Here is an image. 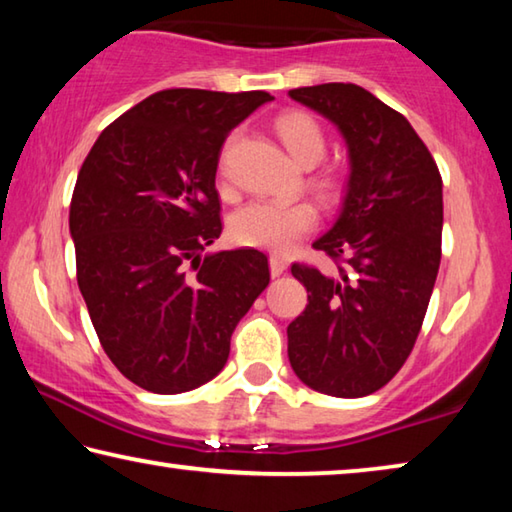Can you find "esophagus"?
I'll return each instance as SVG.
<instances>
[{
    "mask_svg": "<svg viewBox=\"0 0 512 512\" xmlns=\"http://www.w3.org/2000/svg\"><path fill=\"white\" fill-rule=\"evenodd\" d=\"M268 266H271L273 277H280L284 271H287V262H284V259L277 257V255H271V259H268Z\"/></svg>",
    "mask_w": 512,
    "mask_h": 512,
    "instance_id": "34e87169",
    "label": "esophagus"
}]
</instances>
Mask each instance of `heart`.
Returning a JSON list of instances; mask_svg holds the SVG:
<instances>
[{
	"label": "heart",
	"mask_w": 512,
	"mask_h": 512,
	"mask_svg": "<svg viewBox=\"0 0 512 512\" xmlns=\"http://www.w3.org/2000/svg\"><path fill=\"white\" fill-rule=\"evenodd\" d=\"M275 131L282 144L300 167H314L325 155V135L318 121L307 112H284L275 119ZM318 194L329 196L332 180L320 176L311 180ZM318 223L316 207L307 201H250L230 216V239L239 246L262 248L271 253H289L302 237H307Z\"/></svg>",
	"instance_id": "heart-1"
}]
</instances>
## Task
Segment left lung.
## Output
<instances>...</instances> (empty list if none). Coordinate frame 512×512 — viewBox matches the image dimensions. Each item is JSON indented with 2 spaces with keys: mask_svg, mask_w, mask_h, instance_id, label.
I'll return each instance as SVG.
<instances>
[{
  "mask_svg": "<svg viewBox=\"0 0 512 512\" xmlns=\"http://www.w3.org/2000/svg\"><path fill=\"white\" fill-rule=\"evenodd\" d=\"M339 128L350 155L348 192L327 235L314 241L339 277L293 264L309 305L287 327L289 361L318 393L363 397L404 366L440 266L443 178L400 112L354 83L289 90Z\"/></svg>",
  "mask_w": 512,
  "mask_h": 512,
  "instance_id": "obj_1",
  "label": "left lung"
}]
</instances>
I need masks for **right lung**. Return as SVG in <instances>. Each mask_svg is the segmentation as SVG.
<instances>
[{
  "mask_svg": "<svg viewBox=\"0 0 512 512\" xmlns=\"http://www.w3.org/2000/svg\"><path fill=\"white\" fill-rule=\"evenodd\" d=\"M268 92L162 90L99 135L76 178V280L103 350L144 391H192L223 370L230 336L271 273L219 239L225 137Z\"/></svg>",
  "mask_w": 512,
  "mask_h": 512,
  "instance_id": "add662e5",
  "label": "right lung"
}]
</instances>
